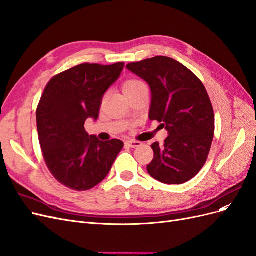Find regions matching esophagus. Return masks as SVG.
Returning a JSON list of instances; mask_svg holds the SVG:
<instances>
[{"instance_id": "34e87169", "label": "esophagus", "mask_w": 256, "mask_h": 256, "mask_svg": "<svg viewBox=\"0 0 256 256\" xmlns=\"http://www.w3.org/2000/svg\"><path fill=\"white\" fill-rule=\"evenodd\" d=\"M126 144L130 148H137L142 146V142H136V140H128V142H126Z\"/></svg>"}]
</instances>
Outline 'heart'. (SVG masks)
Instances as JSON below:
<instances>
[{
    "label": "heart",
    "instance_id": "obj_1",
    "mask_svg": "<svg viewBox=\"0 0 256 256\" xmlns=\"http://www.w3.org/2000/svg\"><path fill=\"white\" fill-rule=\"evenodd\" d=\"M144 86H146V85L142 83V82H140L138 80H130L126 82L124 85H123V90H124V92H128V90H133V89L144 87Z\"/></svg>",
    "mask_w": 256,
    "mask_h": 256
}]
</instances>
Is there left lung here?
Returning <instances> with one entry per match:
<instances>
[{
    "label": "left lung",
    "instance_id": "left-lung-1",
    "mask_svg": "<svg viewBox=\"0 0 256 256\" xmlns=\"http://www.w3.org/2000/svg\"><path fill=\"white\" fill-rule=\"evenodd\" d=\"M126 68L151 89L150 120H158L169 136L154 142L149 174L164 184H183L196 176L208 160L215 130V116L202 82L184 64L155 56Z\"/></svg>",
    "mask_w": 256,
    "mask_h": 256
}]
</instances>
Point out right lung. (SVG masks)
Wrapping results in <instances>:
<instances>
[{"instance_id": "add662e5", "label": "right lung", "mask_w": 256, "mask_h": 256, "mask_svg": "<svg viewBox=\"0 0 256 256\" xmlns=\"http://www.w3.org/2000/svg\"><path fill=\"white\" fill-rule=\"evenodd\" d=\"M124 62L80 64L52 78L39 101V144L52 176L72 190L94 188L108 174L123 142H101L84 124L96 120L102 98L120 76Z\"/></svg>"}]
</instances>
